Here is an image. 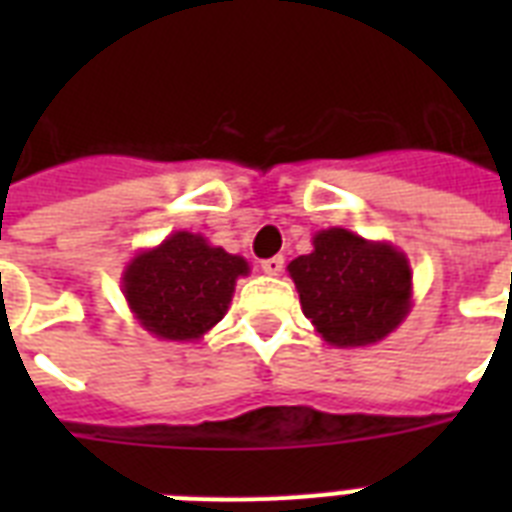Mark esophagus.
<instances>
[{
	"mask_svg": "<svg viewBox=\"0 0 512 512\" xmlns=\"http://www.w3.org/2000/svg\"><path fill=\"white\" fill-rule=\"evenodd\" d=\"M263 273L265 276H279L281 271H284V257L276 255V257H268V260H263Z\"/></svg>",
	"mask_w": 512,
	"mask_h": 512,
	"instance_id": "obj_1",
	"label": "esophagus"
}]
</instances>
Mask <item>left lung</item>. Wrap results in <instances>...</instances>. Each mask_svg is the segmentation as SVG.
<instances>
[{"label":"left lung","instance_id":"left-lung-1","mask_svg":"<svg viewBox=\"0 0 512 512\" xmlns=\"http://www.w3.org/2000/svg\"><path fill=\"white\" fill-rule=\"evenodd\" d=\"M303 313L335 348L385 340L412 311V265L390 241H369L345 228L313 236L311 255L287 265Z\"/></svg>","mask_w":512,"mask_h":512}]
</instances>
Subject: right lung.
I'll list each match as a JSON object with an SVG mask.
<instances>
[{
    "instance_id": "obj_1",
    "label": "right lung",
    "mask_w": 512,
    "mask_h": 512,
    "mask_svg": "<svg viewBox=\"0 0 512 512\" xmlns=\"http://www.w3.org/2000/svg\"><path fill=\"white\" fill-rule=\"evenodd\" d=\"M241 276H249L244 257L212 247L201 233L175 231L135 252L122 273V292L148 335L196 342L228 313Z\"/></svg>"
}]
</instances>
